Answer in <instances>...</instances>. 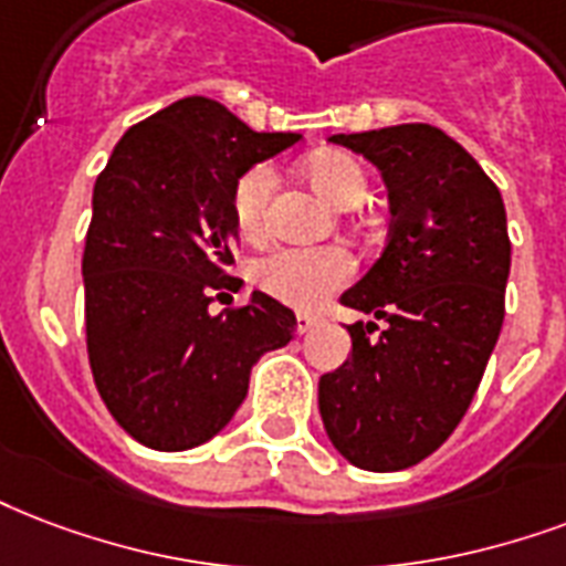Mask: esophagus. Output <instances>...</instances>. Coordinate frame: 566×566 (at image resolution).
<instances>
[{"label": "esophagus", "mask_w": 566, "mask_h": 566, "mask_svg": "<svg viewBox=\"0 0 566 566\" xmlns=\"http://www.w3.org/2000/svg\"><path fill=\"white\" fill-rule=\"evenodd\" d=\"M314 326H321V317H317V314H305V312L296 314V332H300V335L312 332Z\"/></svg>", "instance_id": "1"}]
</instances>
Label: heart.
Listing matches in <instances>:
<instances>
[{
  "mask_svg": "<svg viewBox=\"0 0 566 566\" xmlns=\"http://www.w3.org/2000/svg\"><path fill=\"white\" fill-rule=\"evenodd\" d=\"M302 175L314 192L332 207H353L365 196V171L344 150L314 154ZM275 187V171L270 166H254L237 180L231 196V213L240 234L254 237L264 228V213L270 192ZM353 273L350 254L335 245L312 249H273L252 264V282L266 296L293 305V308H317L329 293H335Z\"/></svg>",
  "mask_w": 566,
  "mask_h": 566,
  "instance_id": "1",
  "label": "heart"
}]
</instances>
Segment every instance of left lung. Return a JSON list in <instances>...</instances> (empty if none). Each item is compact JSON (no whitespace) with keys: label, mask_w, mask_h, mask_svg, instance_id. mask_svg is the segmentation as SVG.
Here are the masks:
<instances>
[{"label":"left lung","mask_w":566,"mask_h":566,"mask_svg":"<svg viewBox=\"0 0 566 566\" xmlns=\"http://www.w3.org/2000/svg\"><path fill=\"white\" fill-rule=\"evenodd\" d=\"M386 180L391 228L377 264L340 296L377 323L347 326L350 359L323 374L332 446L368 472H400L446 442L481 386L504 321L511 240L502 192L430 124L338 133Z\"/></svg>","instance_id":"obj_1"}]
</instances>
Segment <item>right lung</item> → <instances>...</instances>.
<instances>
[{
	"label": "right lung",
	"mask_w": 566,
	"mask_h": 566,
	"mask_svg": "<svg viewBox=\"0 0 566 566\" xmlns=\"http://www.w3.org/2000/svg\"><path fill=\"white\" fill-rule=\"evenodd\" d=\"M300 139L184 97L129 127L94 184L82 252L88 361L112 418L142 446L213 439L243 403L254 361L293 338L291 308L261 291L216 317L207 305L243 284L226 273L237 180Z\"/></svg>",
	"instance_id": "right-lung-1"
}]
</instances>
